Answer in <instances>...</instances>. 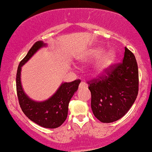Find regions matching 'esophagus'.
I'll return each instance as SVG.
<instances>
[{
	"instance_id": "34e87169",
	"label": "esophagus",
	"mask_w": 152,
	"mask_h": 152,
	"mask_svg": "<svg viewBox=\"0 0 152 152\" xmlns=\"http://www.w3.org/2000/svg\"><path fill=\"white\" fill-rule=\"evenodd\" d=\"M88 88V84L84 82H80V84H79V88Z\"/></svg>"
}]
</instances>
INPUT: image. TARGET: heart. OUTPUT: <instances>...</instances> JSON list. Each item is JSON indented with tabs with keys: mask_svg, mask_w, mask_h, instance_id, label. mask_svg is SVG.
Returning a JSON list of instances; mask_svg holds the SVG:
<instances>
[{
	"mask_svg": "<svg viewBox=\"0 0 152 152\" xmlns=\"http://www.w3.org/2000/svg\"><path fill=\"white\" fill-rule=\"evenodd\" d=\"M98 59L94 65L93 71L96 75H103L107 74L115 63L117 58L116 52L113 50L104 52L102 47L97 46L90 49L88 53L81 58L84 61H91Z\"/></svg>",
	"mask_w": 152,
	"mask_h": 152,
	"instance_id": "obj_1",
	"label": "heart"
}]
</instances>
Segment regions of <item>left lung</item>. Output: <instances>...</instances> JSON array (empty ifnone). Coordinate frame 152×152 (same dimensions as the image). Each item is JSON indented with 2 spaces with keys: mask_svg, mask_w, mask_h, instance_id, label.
Masks as SVG:
<instances>
[{
  "mask_svg": "<svg viewBox=\"0 0 152 152\" xmlns=\"http://www.w3.org/2000/svg\"><path fill=\"white\" fill-rule=\"evenodd\" d=\"M89 84L95 117L106 123L121 119L129 110L139 91V70L133 53L126 47L123 63Z\"/></svg>",
  "mask_w": 152,
  "mask_h": 152,
  "instance_id": "obj_1",
  "label": "left lung"
}]
</instances>
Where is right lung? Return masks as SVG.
<instances>
[{
	"instance_id": "1",
	"label": "right lung",
	"mask_w": 152,
	"mask_h": 152,
	"mask_svg": "<svg viewBox=\"0 0 152 152\" xmlns=\"http://www.w3.org/2000/svg\"><path fill=\"white\" fill-rule=\"evenodd\" d=\"M45 46H47L46 43H44L42 41L36 42L20 62L16 78L17 92L19 103L23 112L31 121L44 128L56 129L65 121L68 116V103L77 91L80 80H75L72 82L62 83L54 94L44 101H36L29 98L23 89L21 69L23 65L27 62L39 49Z\"/></svg>"
}]
</instances>
